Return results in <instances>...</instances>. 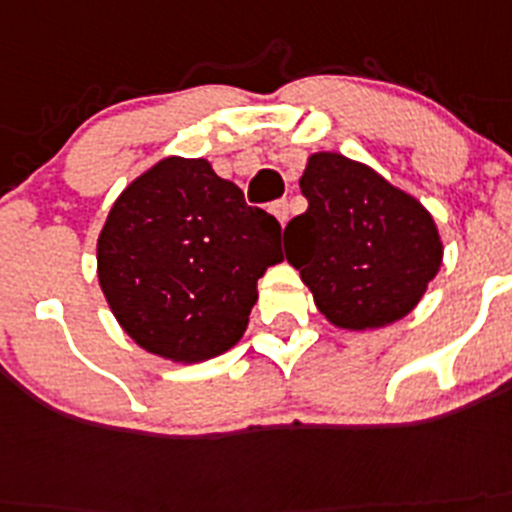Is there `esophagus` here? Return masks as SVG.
<instances>
[{"instance_id":"34e87169","label":"esophagus","mask_w":512,"mask_h":512,"mask_svg":"<svg viewBox=\"0 0 512 512\" xmlns=\"http://www.w3.org/2000/svg\"><path fill=\"white\" fill-rule=\"evenodd\" d=\"M270 212H272V217L278 219L280 227H285V222H288V217H290V204L285 202V199H280V202L272 204Z\"/></svg>"}]
</instances>
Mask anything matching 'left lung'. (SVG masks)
Instances as JSON below:
<instances>
[{"instance_id":"obj_1","label":"left lung","mask_w":512,"mask_h":512,"mask_svg":"<svg viewBox=\"0 0 512 512\" xmlns=\"http://www.w3.org/2000/svg\"><path fill=\"white\" fill-rule=\"evenodd\" d=\"M308 209L283 232L285 257L341 331H376L407 318L442 267L429 209L369 164L333 151L305 161Z\"/></svg>"}]
</instances>
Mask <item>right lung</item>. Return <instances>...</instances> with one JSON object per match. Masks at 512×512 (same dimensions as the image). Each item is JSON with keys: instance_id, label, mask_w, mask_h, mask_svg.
I'll list each match as a JSON object with an SVG mask.
<instances>
[{"instance_id": "1", "label": "right lung", "mask_w": 512, "mask_h": 512, "mask_svg": "<svg viewBox=\"0 0 512 512\" xmlns=\"http://www.w3.org/2000/svg\"><path fill=\"white\" fill-rule=\"evenodd\" d=\"M95 257L126 336L171 364H202L245 336L257 280L283 250L278 219L247 207L207 159L166 156L118 194Z\"/></svg>"}]
</instances>
